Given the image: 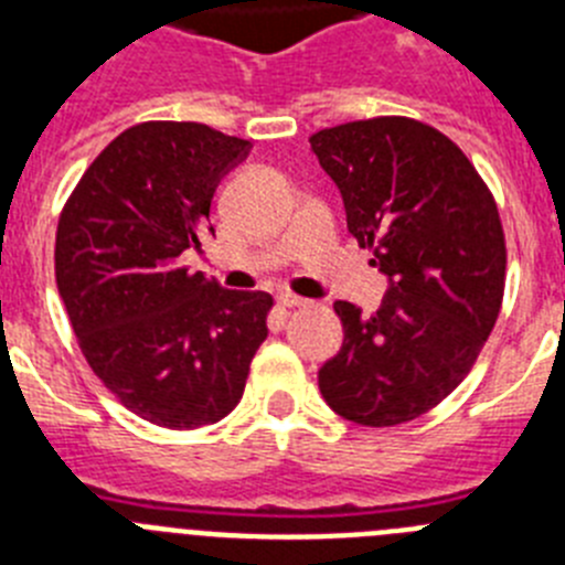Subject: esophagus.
<instances>
[{"instance_id": "esophagus-1", "label": "esophagus", "mask_w": 565, "mask_h": 565, "mask_svg": "<svg viewBox=\"0 0 565 565\" xmlns=\"http://www.w3.org/2000/svg\"><path fill=\"white\" fill-rule=\"evenodd\" d=\"M306 302H308V299L297 297V294H291V291L277 294V306L279 308H302V306H306Z\"/></svg>"}]
</instances>
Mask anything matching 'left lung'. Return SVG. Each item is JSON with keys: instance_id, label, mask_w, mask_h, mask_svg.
<instances>
[{"instance_id": "left-lung-1", "label": "left lung", "mask_w": 565, "mask_h": 565, "mask_svg": "<svg viewBox=\"0 0 565 565\" xmlns=\"http://www.w3.org/2000/svg\"><path fill=\"white\" fill-rule=\"evenodd\" d=\"M308 141L342 192L348 232L391 279L371 317L333 302L344 342L319 367V391L362 427L413 422L472 371L501 313L507 243L495 198L467 154L416 118L339 124Z\"/></svg>"}]
</instances>
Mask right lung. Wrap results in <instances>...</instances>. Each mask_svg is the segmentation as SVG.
<instances>
[{
	"mask_svg": "<svg viewBox=\"0 0 565 565\" xmlns=\"http://www.w3.org/2000/svg\"><path fill=\"white\" fill-rule=\"evenodd\" d=\"M252 143L194 121H147L104 147L64 203L56 286L84 359L135 416L198 430L237 407L268 337L266 291L181 266L214 189Z\"/></svg>",
	"mask_w": 565,
	"mask_h": 565,
	"instance_id": "add662e5",
	"label": "right lung"
}]
</instances>
